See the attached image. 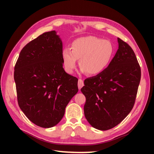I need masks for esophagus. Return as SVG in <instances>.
<instances>
[{"mask_svg": "<svg viewBox=\"0 0 154 154\" xmlns=\"http://www.w3.org/2000/svg\"><path fill=\"white\" fill-rule=\"evenodd\" d=\"M83 85H84V83H83V81L82 79H79L78 80V88H79V89L80 90L81 88H82Z\"/></svg>", "mask_w": 154, "mask_h": 154, "instance_id": "34e87169", "label": "esophagus"}]
</instances>
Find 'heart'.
Segmentation results:
<instances>
[{"mask_svg":"<svg viewBox=\"0 0 154 154\" xmlns=\"http://www.w3.org/2000/svg\"><path fill=\"white\" fill-rule=\"evenodd\" d=\"M71 49L65 48L62 51L64 69L68 73L73 72L79 59L82 72L98 75L108 66L114 53L111 42L93 36L76 38L72 42Z\"/></svg>","mask_w":154,"mask_h":154,"instance_id":"1","label":"heart"}]
</instances>
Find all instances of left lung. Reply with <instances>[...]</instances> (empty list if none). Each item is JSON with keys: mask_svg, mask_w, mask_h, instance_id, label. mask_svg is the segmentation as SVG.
<instances>
[{"mask_svg": "<svg viewBox=\"0 0 154 154\" xmlns=\"http://www.w3.org/2000/svg\"><path fill=\"white\" fill-rule=\"evenodd\" d=\"M119 48L107 68L87 78L81 91L86 98L84 115L100 130L119 124L133 108L141 76L140 67L128 44L118 38Z\"/></svg>", "mask_w": 154, "mask_h": 154, "instance_id": "1", "label": "left lung"}]
</instances>
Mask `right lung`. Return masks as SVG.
Wrapping results in <instances>:
<instances>
[{"mask_svg":"<svg viewBox=\"0 0 154 154\" xmlns=\"http://www.w3.org/2000/svg\"><path fill=\"white\" fill-rule=\"evenodd\" d=\"M14 70L18 105L25 116L45 128L58 124L78 92V79L63 69L62 43L56 31L26 44Z\"/></svg>","mask_w":154,"mask_h":154,"instance_id":"right-lung-1","label":"right lung"}]
</instances>
